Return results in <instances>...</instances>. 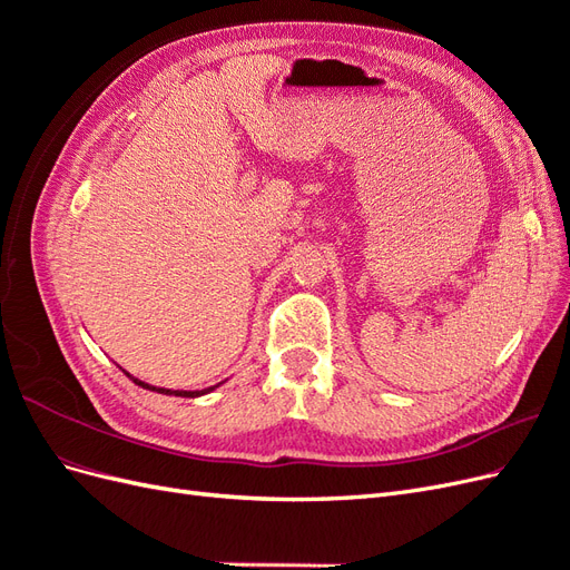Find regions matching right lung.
Returning <instances> with one entry per match:
<instances>
[{
    "label": "right lung",
    "mask_w": 570,
    "mask_h": 570,
    "mask_svg": "<svg viewBox=\"0 0 570 570\" xmlns=\"http://www.w3.org/2000/svg\"><path fill=\"white\" fill-rule=\"evenodd\" d=\"M135 381V377H132ZM137 385H142V387H147V390H154V392H161V394H176V396H199V394H204V392H209V390H214V387H209V390H202V392H170V390H164V387H151V385H145V383H140V381H135Z\"/></svg>",
    "instance_id": "right-lung-1"
}]
</instances>
